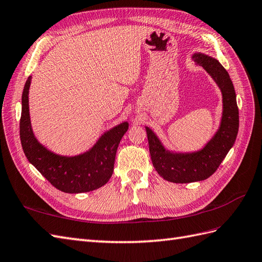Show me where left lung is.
Segmentation results:
<instances>
[{
    "label": "left lung",
    "mask_w": 262,
    "mask_h": 262,
    "mask_svg": "<svg viewBox=\"0 0 262 262\" xmlns=\"http://www.w3.org/2000/svg\"><path fill=\"white\" fill-rule=\"evenodd\" d=\"M193 59L210 74L223 92L224 114L221 126L203 150L193 154L166 151L151 129L146 127L151 162L157 172L171 183L186 184L207 179L218 169L230 150L239 129V110L236 92L229 74L217 59L205 54L193 55Z\"/></svg>",
    "instance_id": "left-lung-1"
}]
</instances>
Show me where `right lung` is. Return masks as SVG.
Returning <instances> with one entry per match:
<instances>
[{
	"mask_svg": "<svg viewBox=\"0 0 262 262\" xmlns=\"http://www.w3.org/2000/svg\"><path fill=\"white\" fill-rule=\"evenodd\" d=\"M28 78L22 94V114L19 138L26 158L58 190L79 193L95 190L108 182L114 171L117 147L128 123H123L107 132L93 148L83 155L63 157L55 155L35 139L31 128L29 113Z\"/></svg>",
	"mask_w": 262,
	"mask_h": 262,
	"instance_id": "add662e5",
	"label": "right lung"
}]
</instances>
